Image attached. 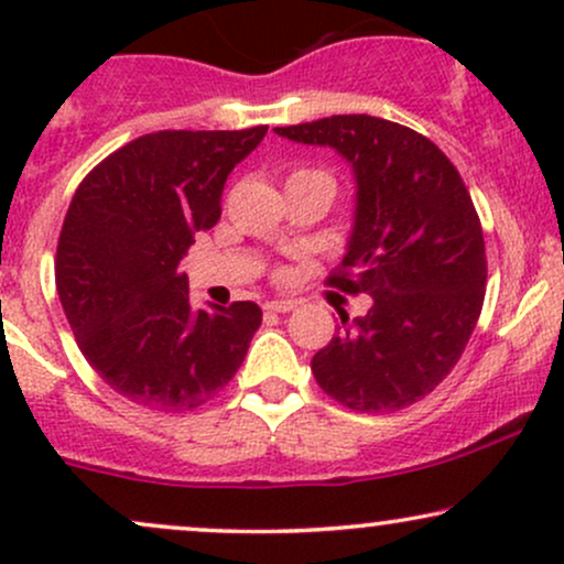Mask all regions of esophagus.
Instances as JSON below:
<instances>
[{
	"label": "esophagus",
	"instance_id": "obj_1",
	"mask_svg": "<svg viewBox=\"0 0 564 564\" xmlns=\"http://www.w3.org/2000/svg\"><path fill=\"white\" fill-rule=\"evenodd\" d=\"M264 310H268V313H291V310H296V302L294 300H273V302H264Z\"/></svg>",
	"mask_w": 564,
	"mask_h": 564
}]
</instances>
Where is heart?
I'll use <instances>...</instances> for the list:
<instances>
[{
	"label": "heart",
	"instance_id": "b5f03b06",
	"mask_svg": "<svg viewBox=\"0 0 564 564\" xmlns=\"http://www.w3.org/2000/svg\"><path fill=\"white\" fill-rule=\"evenodd\" d=\"M289 180H321V183H326V185L332 187V191H334L332 177H328V174L318 172V170H296V172H291V177H289Z\"/></svg>",
	"mask_w": 564,
	"mask_h": 564
}]
</instances>
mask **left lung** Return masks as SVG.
Segmentation results:
<instances>
[{
  "label": "left lung",
  "mask_w": 564,
  "mask_h": 564,
  "mask_svg": "<svg viewBox=\"0 0 564 564\" xmlns=\"http://www.w3.org/2000/svg\"><path fill=\"white\" fill-rule=\"evenodd\" d=\"M352 164L355 225L328 286L368 294L364 318L313 358L321 390L360 413L430 394L458 364L485 300L482 225L462 174L424 134L366 113L275 127Z\"/></svg>",
  "instance_id": "8db88e82"
}]
</instances>
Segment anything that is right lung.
Masks as SVG:
<instances>
[{"label":"right lung","mask_w":564,"mask_h":564,"mask_svg":"<svg viewBox=\"0 0 564 564\" xmlns=\"http://www.w3.org/2000/svg\"><path fill=\"white\" fill-rule=\"evenodd\" d=\"M264 132L142 134L102 159L70 198L57 296L84 358L134 405L193 411L243 364L262 310L232 302L193 313L177 264L196 232L217 225L225 180Z\"/></svg>","instance_id":"obj_1"}]
</instances>
